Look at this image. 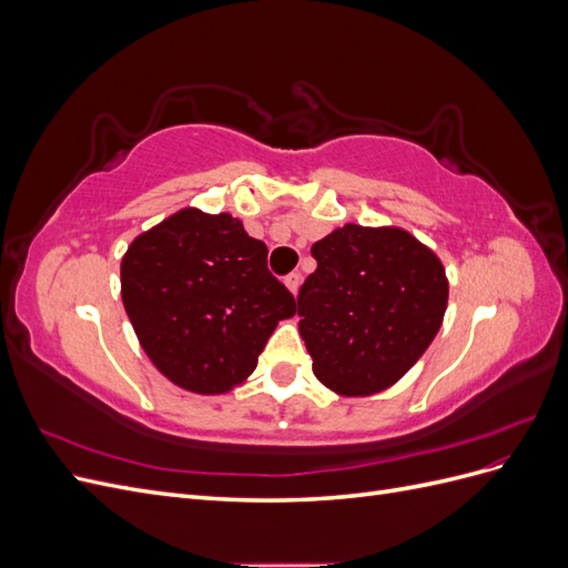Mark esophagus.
<instances>
[{
    "label": "esophagus",
    "mask_w": 568,
    "mask_h": 568,
    "mask_svg": "<svg viewBox=\"0 0 568 568\" xmlns=\"http://www.w3.org/2000/svg\"><path fill=\"white\" fill-rule=\"evenodd\" d=\"M284 284H286V288L291 291V294H298V288H301V272H291V274H286V280H284Z\"/></svg>",
    "instance_id": "1"
}]
</instances>
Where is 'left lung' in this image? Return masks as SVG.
Returning <instances> with one entry per match:
<instances>
[{
	"label": "left lung",
	"instance_id": "left-lung-1",
	"mask_svg": "<svg viewBox=\"0 0 568 568\" xmlns=\"http://www.w3.org/2000/svg\"><path fill=\"white\" fill-rule=\"evenodd\" d=\"M298 332L317 379L338 395L386 390L436 338L448 277L438 255L400 227L343 225L311 248Z\"/></svg>",
	"mask_w": 568,
	"mask_h": 568
}]
</instances>
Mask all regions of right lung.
Listing matches in <instances>:
<instances>
[{"instance_id":"add662e5","label":"right lung","mask_w":568,"mask_h":568,"mask_svg":"<svg viewBox=\"0 0 568 568\" xmlns=\"http://www.w3.org/2000/svg\"><path fill=\"white\" fill-rule=\"evenodd\" d=\"M120 294L144 353L175 386L217 395L246 382L291 291L242 220L182 209L140 234L120 263Z\"/></svg>"}]
</instances>
